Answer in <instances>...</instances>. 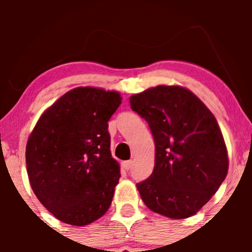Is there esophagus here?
<instances>
[{
    "label": "esophagus",
    "instance_id": "1",
    "mask_svg": "<svg viewBox=\"0 0 252 252\" xmlns=\"http://www.w3.org/2000/svg\"><path fill=\"white\" fill-rule=\"evenodd\" d=\"M122 166H123V168L126 169V171H129V169L131 168V166H133V162H131V161H124L123 163H122Z\"/></svg>",
    "mask_w": 252,
    "mask_h": 252
}]
</instances>
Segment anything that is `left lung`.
I'll use <instances>...</instances> for the list:
<instances>
[{
    "label": "left lung",
    "mask_w": 252,
    "mask_h": 252,
    "mask_svg": "<svg viewBox=\"0 0 252 252\" xmlns=\"http://www.w3.org/2000/svg\"><path fill=\"white\" fill-rule=\"evenodd\" d=\"M131 110L149 123L155 168L136 184L144 204L173 220L196 215L228 173L224 139L212 112L182 86L158 85L130 98Z\"/></svg>",
    "instance_id": "obj_1"
}]
</instances>
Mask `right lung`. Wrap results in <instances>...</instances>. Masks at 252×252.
Segmentation results:
<instances>
[{
	"label": "right lung",
	"instance_id": "right-lung-1",
	"mask_svg": "<svg viewBox=\"0 0 252 252\" xmlns=\"http://www.w3.org/2000/svg\"><path fill=\"white\" fill-rule=\"evenodd\" d=\"M121 103L117 91L75 88L42 113L28 139L32 191L67 224H90L110 208L121 168L111 155L108 121Z\"/></svg>",
	"mask_w": 252,
	"mask_h": 252
}]
</instances>
